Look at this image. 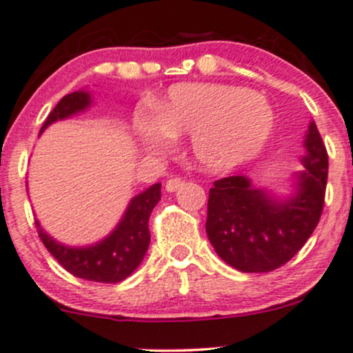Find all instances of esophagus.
Segmentation results:
<instances>
[{"mask_svg": "<svg viewBox=\"0 0 353 353\" xmlns=\"http://www.w3.org/2000/svg\"><path fill=\"white\" fill-rule=\"evenodd\" d=\"M183 179H181V177H172V179H169L165 183V190L169 191V193H174V191H177V190H181V188H183Z\"/></svg>", "mask_w": 353, "mask_h": 353, "instance_id": "1", "label": "esophagus"}]
</instances>
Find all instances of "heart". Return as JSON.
<instances>
[{
    "instance_id": "1",
    "label": "heart",
    "mask_w": 353,
    "mask_h": 353,
    "mask_svg": "<svg viewBox=\"0 0 353 353\" xmlns=\"http://www.w3.org/2000/svg\"><path fill=\"white\" fill-rule=\"evenodd\" d=\"M273 124L265 97L219 83L174 85L159 114H140L134 121L140 138L155 152L191 134V155L210 172H229L254 159L268 143Z\"/></svg>"
}]
</instances>
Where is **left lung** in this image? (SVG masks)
Masks as SVG:
<instances>
[{"label": "left lung", "mask_w": 353, "mask_h": 353, "mask_svg": "<svg viewBox=\"0 0 353 353\" xmlns=\"http://www.w3.org/2000/svg\"><path fill=\"white\" fill-rule=\"evenodd\" d=\"M301 163L304 169L294 174L288 196L259 190L245 174L213 183L206 234L227 265L245 273L272 272L311 237L323 213L328 179V154L314 121L305 131Z\"/></svg>", "instance_id": "left-lung-1"}]
</instances>
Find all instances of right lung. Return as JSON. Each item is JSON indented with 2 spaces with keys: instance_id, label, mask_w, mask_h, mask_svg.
<instances>
[{
  "instance_id": "add662e5",
  "label": "right lung",
  "mask_w": 353,
  "mask_h": 353,
  "mask_svg": "<svg viewBox=\"0 0 353 353\" xmlns=\"http://www.w3.org/2000/svg\"><path fill=\"white\" fill-rule=\"evenodd\" d=\"M92 94L85 88L71 92L58 102L41 128V133L56 121L68 119L85 112L92 105ZM160 186L152 184L128 203L123 216L110 234L95 244L68 245L56 241L35 220L39 237L56 261L78 279L101 283H117L128 279L143 261L145 252L150 245L148 219L152 210L160 201Z\"/></svg>"
}]
</instances>
